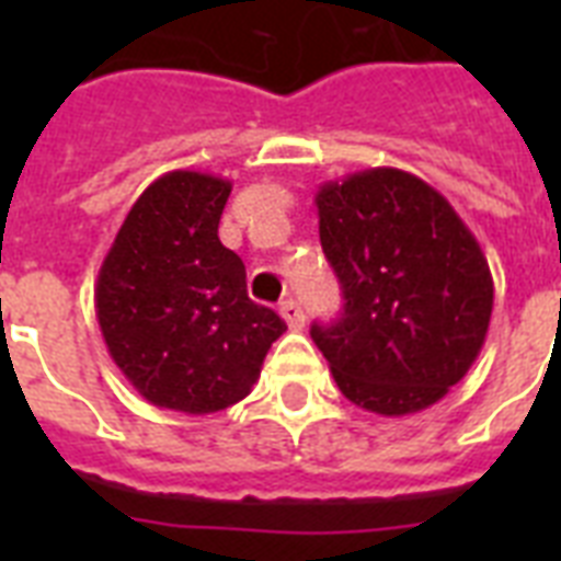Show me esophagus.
Returning a JSON list of instances; mask_svg holds the SVG:
<instances>
[{
  "mask_svg": "<svg viewBox=\"0 0 561 561\" xmlns=\"http://www.w3.org/2000/svg\"><path fill=\"white\" fill-rule=\"evenodd\" d=\"M279 314L282 320L288 323L290 332H299V329L306 325V314H302V306H299L297 299H285V302H279Z\"/></svg>",
  "mask_w": 561,
  "mask_h": 561,
  "instance_id": "34e87169",
  "label": "esophagus"
}]
</instances>
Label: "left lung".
<instances>
[{
  "mask_svg": "<svg viewBox=\"0 0 561 561\" xmlns=\"http://www.w3.org/2000/svg\"><path fill=\"white\" fill-rule=\"evenodd\" d=\"M343 314L311 325L352 404L408 416L431 408L483 350L495 285L454 206L416 174L367 169L314 197Z\"/></svg>",
  "mask_w": 561,
  "mask_h": 561,
  "instance_id": "left-lung-1",
  "label": "left lung"
}]
</instances>
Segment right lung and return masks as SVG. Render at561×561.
<instances>
[{
	"label": "right lung",
	"mask_w": 561,
	"mask_h": 561,
	"mask_svg": "<svg viewBox=\"0 0 561 561\" xmlns=\"http://www.w3.org/2000/svg\"><path fill=\"white\" fill-rule=\"evenodd\" d=\"M232 183L169 171L139 194L95 282L110 358L157 408L218 413L250 396L288 325L247 297L244 262L220 244Z\"/></svg>",
	"instance_id": "add662e5"
}]
</instances>
